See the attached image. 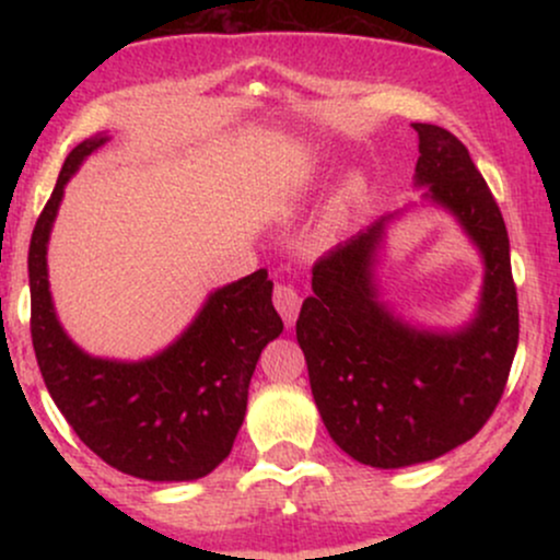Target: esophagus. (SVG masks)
I'll list each match as a JSON object with an SVG mask.
<instances>
[{"label": "esophagus", "instance_id": "34e87169", "mask_svg": "<svg viewBox=\"0 0 560 560\" xmlns=\"http://www.w3.org/2000/svg\"><path fill=\"white\" fill-rule=\"evenodd\" d=\"M273 305L287 324H294V320H298L300 305H302L300 289L294 284H276L273 287Z\"/></svg>", "mask_w": 560, "mask_h": 560}]
</instances>
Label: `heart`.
<instances>
[{
  "instance_id": "obj_1",
  "label": "heart",
  "mask_w": 560,
  "mask_h": 560,
  "mask_svg": "<svg viewBox=\"0 0 560 560\" xmlns=\"http://www.w3.org/2000/svg\"><path fill=\"white\" fill-rule=\"evenodd\" d=\"M358 189H361V184H358V182H352L350 186H347V189H345V199H350L352 195H355V191Z\"/></svg>"
}]
</instances>
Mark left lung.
Instances as JSON below:
<instances>
[{
  "instance_id": "1",
  "label": "left lung",
  "mask_w": 560,
  "mask_h": 560,
  "mask_svg": "<svg viewBox=\"0 0 560 560\" xmlns=\"http://www.w3.org/2000/svg\"><path fill=\"white\" fill-rule=\"evenodd\" d=\"M419 133L416 184L447 208L485 255L477 318L455 334L416 331L376 300L371 266L384 221L313 266L298 342L331 440L376 468L434 460L490 421L518 345V300L505 221L464 141L432 124Z\"/></svg>"
}]
</instances>
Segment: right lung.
Segmentation results:
<instances>
[{"label":"right lung","instance_id":"add662e5","mask_svg":"<svg viewBox=\"0 0 560 560\" xmlns=\"http://www.w3.org/2000/svg\"><path fill=\"white\" fill-rule=\"evenodd\" d=\"M107 137L66 158L28 247L31 339L44 384L79 440L107 466L147 481L210 474L234 447L258 358L284 329L266 268L218 289L168 350L141 363L89 358L57 324L47 242L62 189Z\"/></svg>","mask_w":560,"mask_h":560}]
</instances>
